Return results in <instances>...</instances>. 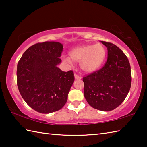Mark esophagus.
I'll list each match as a JSON object with an SVG mask.
<instances>
[{"instance_id": "1", "label": "esophagus", "mask_w": 147, "mask_h": 147, "mask_svg": "<svg viewBox=\"0 0 147 147\" xmlns=\"http://www.w3.org/2000/svg\"><path fill=\"white\" fill-rule=\"evenodd\" d=\"M74 78H75L76 80H79V79H81L82 77L78 75V74H74Z\"/></svg>"}]
</instances>
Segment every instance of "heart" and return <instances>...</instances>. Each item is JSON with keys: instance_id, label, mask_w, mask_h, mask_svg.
I'll return each mask as SVG.
<instances>
[{"instance_id": "heart-1", "label": "heart", "mask_w": 147, "mask_h": 147, "mask_svg": "<svg viewBox=\"0 0 147 147\" xmlns=\"http://www.w3.org/2000/svg\"><path fill=\"white\" fill-rule=\"evenodd\" d=\"M106 49L102 43L76 47L69 52L70 58L65 61L73 65L74 61L79 62L80 67L86 73H93L100 67L106 57Z\"/></svg>"}]
</instances>
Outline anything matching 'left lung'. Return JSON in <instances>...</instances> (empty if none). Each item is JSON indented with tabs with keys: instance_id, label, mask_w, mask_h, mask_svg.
I'll return each instance as SVG.
<instances>
[{
	"instance_id": "1",
	"label": "left lung",
	"mask_w": 147,
	"mask_h": 147,
	"mask_svg": "<svg viewBox=\"0 0 147 147\" xmlns=\"http://www.w3.org/2000/svg\"><path fill=\"white\" fill-rule=\"evenodd\" d=\"M108 49V59L98 71L83 77L84 94L93 108L111 111L126 98L131 83L130 65L121 50L109 42L101 41Z\"/></svg>"
}]
</instances>
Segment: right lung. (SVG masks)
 <instances>
[{
    "label": "right lung",
    "instance_id": "obj_1",
    "mask_svg": "<svg viewBox=\"0 0 147 147\" xmlns=\"http://www.w3.org/2000/svg\"><path fill=\"white\" fill-rule=\"evenodd\" d=\"M63 45L45 41L24 52L17 69V84L24 100L39 113H50L63 108L74 81L73 71H62L57 65Z\"/></svg>",
    "mask_w": 147,
    "mask_h": 147
}]
</instances>
